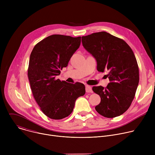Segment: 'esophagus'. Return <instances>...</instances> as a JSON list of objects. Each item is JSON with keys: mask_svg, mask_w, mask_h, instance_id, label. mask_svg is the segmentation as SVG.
Segmentation results:
<instances>
[{"mask_svg": "<svg viewBox=\"0 0 155 155\" xmlns=\"http://www.w3.org/2000/svg\"><path fill=\"white\" fill-rule=\"evenodd\" d=\"M86 93H92V87L89 85H86Z\"/></svg>", "mask_w": 155, "mask_h": 155, "instance_id": "34e87169", "label": "esophagus"}]
</instances>
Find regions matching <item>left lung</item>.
Wrapping results in <instances>:
<instances>
[{
  "instance_id": "1",
  "label": "left lung",
  "mask_w": 155,
  "mask_h": 155,
  "mask_svg": "<svg viewBox=\"0 0 155 155\" xmlns=\"http://www.w3.org/2000/svg\"><path fill=\"white\" fill-rule=\"evenodd\" d=\"M84 48L97 61V71L108 72L110 81L104 87L93 86V91L101 97L96 111L106 118L124 114L133 101L139 81V67L135 55L123 39L106 32L83 36Z\"/></svg>"
}]
</instances>
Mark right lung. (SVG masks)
<instances>
[{"label": "right lung", "instance_id": "right-lung-1", "mask_svg": "<svg viewBox=\"0 0 155 155\" xmlns=\"http://www.w3.org/2000/svg\"><path fill=\"white\" fill-rule=\"evenodd\" d=\"M80 43L81 37L51 35L37 43L31 53L28 76L32 94L42 112L51 119L68 117L76 99L85 94L83 84L56 79Z\"/></svg>", "mask_w": 155, "mask_h": 155}]
</instances>
